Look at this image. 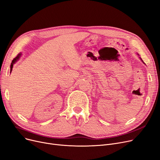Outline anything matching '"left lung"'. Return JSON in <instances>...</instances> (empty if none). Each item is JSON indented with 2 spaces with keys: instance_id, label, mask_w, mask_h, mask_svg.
<instances>
[{
  "instance_id": "8db88e82",
  "label": "left lung",
  "mask_w": 160,
  "mask_h": 160,
  "mask_svg": "<svg viewBox=\"0 0 160 160\" xmlns=\"http://www.w3.org/2000/svg\"><path fill=\"white\" fill-rule=\"evenodd\" d=\"M137 55H138V54H137ZM140 58V59H141V61H142V62H143V61H142V59H141V58ZM143 63H144V62H143Z\"/></svg>"
}]
</instances>
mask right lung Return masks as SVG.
<instances>
[{
  "label": "right lung",
  "mask_w": 160,
  "mask_h": 160,
  "mask_svg": "<svg viewBox=\"0 0 160 160\" xmlns=\"http://www.w3.org/2000/svg\"><path fill=\"white\" fill-rule=\"evenodd\" d=\"M22 56V53H19L17 56L13 59V60H12V63H11V65H10V72H12V68H13V64H15L16 62L19 59V58H20V57Z\"/></svg>",
  "instance_id": "add662e5"
}]
</instances>
